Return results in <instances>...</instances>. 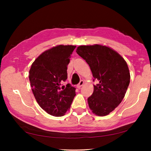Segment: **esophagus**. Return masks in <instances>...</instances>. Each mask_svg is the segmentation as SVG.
I'll use <instances>...</instances> for the list:
<instances>
[{
    "label": "esophagus",
    "instance_id": "34e87169",
    "mask_svg": "<svg viewBox=\"0 0 151 151\" xmlns=\"http://www.w3.org/2000/svg\"><path fill=\"white\" fill-rule=\"evenodd\" d=\"M84 85V81H81L80 83H79L77 85H76V86H77L78 88H80L82 86H83Z\"/></svg>",
    "mask_w": 151,
    "mask_h": 151
}]
</instances>
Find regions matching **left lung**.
<instances>
[{"instance_id":"left-lung-1","label":"left lung","mask_w":151,"mask_h":151,"mask_svg":"<svg viewBox=\"0 0 151 151\" xmlns=\"http://www.w3.org/2000/svg\"><path fill=\"white\" fill-rule=\"evenodd\" d=\"M76 51L99 82L87 99L89 108L97 116L108 115L121 103L129 85L127 62L112 48L101 45L79 46Z\"/></svg>"}]
</instances>
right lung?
Wrapping results in <instances>:
<instances>
[{"label":"right lung","instance_id":"obj_1","mask_svg":"<svg viewBox=\"0 0 151 151\" xmlns=\"http://www.w3.org/2000/svg\"><path fill=\"white\" fill-rule=\"evenodd\" d=\"M76 46L57 45L36 58L29 70V81L36 101L48 114L62 116L69 110L75 88L67 84V65Z\"/></svg>","mask_w":151,"mask_h":151}]
</instances>
